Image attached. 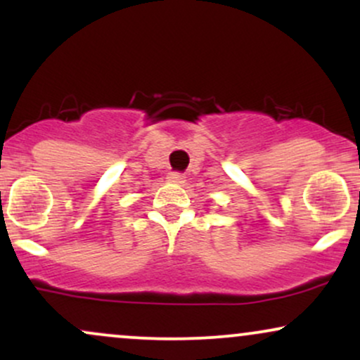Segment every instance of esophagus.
I'll list each match as a JSON object with an SVG mask.
<instances>
[{"instance_id":"34e87169","label":"esophagus","mask_w":360,"mask_h":360,"mask_svg":"<svg viewBox=\"0 0 360 360\" xmlns=\"http://www.w3.org/2000/svg\"><path fill=\"white\" fill-rule=\"evenodd\" d=\"M167 181L169 183H174V184H183L186 181V177H184V174H181V172H169Z\"/></svg>"}]
</instances>
